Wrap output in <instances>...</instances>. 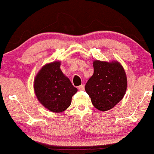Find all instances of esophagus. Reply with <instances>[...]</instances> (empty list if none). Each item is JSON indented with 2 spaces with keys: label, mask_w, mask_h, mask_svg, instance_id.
Here are the masks:
<instances>
[{
  "label": "esophagus",
  "mask_w": 154,
  "mask_h": 154,
  "mask_svg": "<svg viewBox=\"0 0 154 154\" xmlns=\"http://www.w3.org/2000/svg\"><path fill=\"white\" fill-rule=\"evenodd\" d=\"M78 88H79V91H84V85H83V84H82V85L79 86V87H78Z\"/></svg>",
  "instance_id": "34e87169"
}]
</instances>
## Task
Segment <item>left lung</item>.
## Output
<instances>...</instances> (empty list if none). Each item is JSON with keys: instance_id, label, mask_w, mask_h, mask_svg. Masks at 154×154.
I'll return each instance as SVG.
<instances>
[{"instance_id": "obj_1", "label": "left lung", "mask_w": 154, "mask_h": 154, "mask_svg": "<svg viewBox=\"0 0 154 154\" xmlns=\"http://www.w3.org/2000/svg\"><path fill=\"white\" fill-rule=\"evenodd\" d=\"M94 68V75L86 84V92L96 109L107 111L124 96L127 88L126 75L118 62L95 60Z\"/></svg>"}]
</instances>
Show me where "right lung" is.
<instances>
[{
	"label": "right lung",
	"mask_w": 154,
	"mask_h": 154,
	"mask_svg": "<svg viewBox=\"0 0 154 154\" xmlns=\"http://www.w3.org/2000/svg\"><path fill=\"white\" fill-rule=\"evenodd\" d=\"M60 63L45 65L34 81L35 93L38 100L54 112H62L71 104L72 97L77 91L70 79L63 74Z\"/></svg>",
	"instance_id": "add662e5"
}]
</instances>
